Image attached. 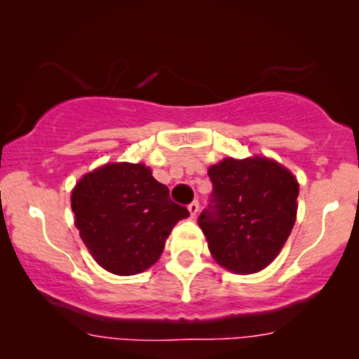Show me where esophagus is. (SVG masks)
<instances>
[{"label": "esophagus", "mask_w": 359, "mask_h": 359, "mask_svg": "<svg viewBox=\"0 0 359 359\" xmlns=\"http://www.w3.org/2000/svg\"><path fill=\"white\" fill-rule=\"evenodd\" d=\"M187 209H189V212H191V216L196 217L197 212H199V203H197V201H194V203L187 205Z\"/></svg>", "instance_id": "esophagus-1"}]
</instances>
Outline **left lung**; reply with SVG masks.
Here are the masks:
<instances>
[{"mask_svg": "<svg viewBox=\"0 0 359 359\" xmlns=\"http://www.w3.org/2000/svg\"><path fill=\"white\" fill-rule=\"evenodd\" d=\"M212 192L199 226L211 255L224 269L255 273L273 262L297 216L299 184L262 156L224 158L209 168Z\"/></svg>", "mask_w": 359, "mask_h": 359, "instance_id": "8db88e82", "label": "left lung"}]
</instances>
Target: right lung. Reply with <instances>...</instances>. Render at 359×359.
<instances>
[{"label": "right lung", "mask_w": 359, "mask_h": 359, "mask_svg": "<svg viewBox=\"0 0 359 359\" xmlns=\"http://www.w3.org/2000/svg\"><path fill=\"white\" fill-rule=\"evenodd\" d=\"M72 211L90 255L116 275L150 269L172 228L189 216L143 163H108L82 177Z\"/></svg>", "instance_id": "obj_1"}]
</instances>
